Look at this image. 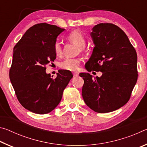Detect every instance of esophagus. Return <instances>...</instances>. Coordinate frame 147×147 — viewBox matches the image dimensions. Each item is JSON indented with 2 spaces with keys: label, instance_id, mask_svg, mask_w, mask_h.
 <instances>
[{
  "label": "esophagus",
  "instance_id": "1",
  "mask_svg": "<svg viewBox=\"0 0 147 147\" xmlns=\"http://www.w3.org/2000/svg\"><path fill=\"white\" fill-rule=\"evenodd\" d=\"M78 74H79V73H78V72H74V73H73L74 77H77L78 76Z\"/></svg>",
  "mask_w": 147,
  "mask_h": 147
}]
</instances>
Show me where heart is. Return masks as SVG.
<instances>
[{"mask_svg":"<svg viewBox=\"0 0 147 147\" xmlns=\"http://www.w3.org/2000/svg\"><path fill=\"white\" fill-rule=\"evenodd\" d=\"M69 41L80 47L81 51H84V46L86 45V40L83 34L79 30H74L68 35ZM54 51L56 55H60L62 53V48L60 43L56 41L54 45ZM80 60L78 58H68L59 63V67L65 71H75L78 69Z\"/></svg>","mask_w":147,"mask_h":147,"instance_id":"obj_1","label":"heart"}]
</instances>
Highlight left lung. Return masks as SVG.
Masks as SVG:
<instances>
[{
    "mask_svg": "<svg viewBox=\"0 0 147 147\" xmlns=\"http://www.w3.org/2000/svg\"><path fill=\"white\" fill-rule=\"evenodd\" d=\"M91 35L95 47L86 69L102 75L93 79L89 73H80L84 80L82 97L95 112H111L130 100L138 76V56L127 36L115 24H96Z\"/></svg>",
    "mask_w": 147,
    "mask_h": 147,
    "instance_id": "1",
    "label": "left lung"
}]
</instances>
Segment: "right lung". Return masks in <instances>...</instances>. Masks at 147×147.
<instances>
[{
  "mask_svg": "<svg viewBox=\"0 0 147 147\" xmlns=\"http://www.w3.org/2000/svg\"><path fill=\"white\" fill-rule=\"evenodd\" d=\"M64 30L46 23L34 24L14 47L9 78L20 104L33 113L53 111L73 76L69 71L59 70L54 78L45 71L56 58L54 45Z\"/></svg>",
  "mask_w": 147,
  "mask_h": 147,
  "instance_id": "add662e5",
  "label": "right lung"
}]
</instances>
